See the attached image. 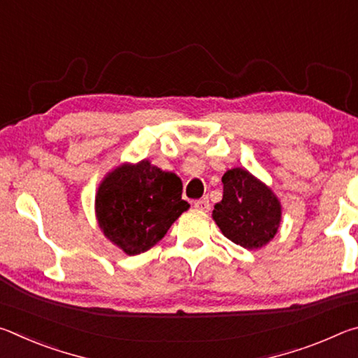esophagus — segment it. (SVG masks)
Segmentation results:
<instances>
[{"mask_svg": "<svg viewBox=\"0 0 358 358\" xmlns=\"http://www.w3.org/2000/svg\"><path fill=\"white\" fill-rule=\"evenodd\" d=\"M194 207H196L197 210H201V211H208L211 205H210L208 199L203 197V199H199V201L194 202Z\"/></svg>", "mask_w": 358, "mask_h": 358, "instance_id": "esophagus-1", "label": "esophagus"}]
</instances>
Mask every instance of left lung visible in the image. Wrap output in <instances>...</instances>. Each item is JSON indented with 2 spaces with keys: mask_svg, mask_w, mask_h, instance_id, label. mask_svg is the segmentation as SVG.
<instances>
[{
  "mask_svg": "<svg viewBox=\"0 0 358 358\" xmlns=\"http://www.w3.org/2000/svg\"><path fill=\"white\" fill-rule=\"evenodd\" d=\"M222 185V201L213 210L221 232L248 250L268 243L281 221V205L275 194L240 167L224 173Z\"/></svg>",
  "mask_w": 358,
  "mask_h": 358,
  "instance_id": "1",
  "label": "left lung"
}]
</instances>
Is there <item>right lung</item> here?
<instances>
[{
	"instance_id": "1",
	"label": "right lung",
	"mask_w": 358,
	"mask_h": 358,
	"mask_svg": "<svg viewBox=\"0 0 358 358\" xmlns=\"http://www.w3.org/2000/svg\"><path fill=\"white\" fill-rule=\"evenodd\" d=\"M181 180L148 161L115 169L96 196V216L106 237L129 256L155 246L189 208Z\"/></svg>"
}]
</instances>
